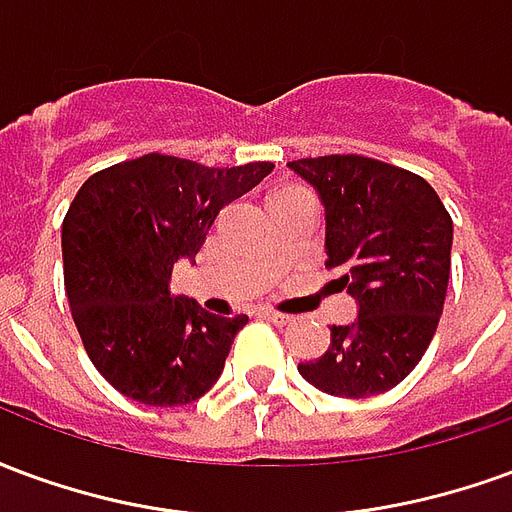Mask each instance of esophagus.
Listing matches in <instances>:
<instances>
[{
	"label": "esophagus",
	"mask_w": 512,
	"mask_h": 512,
	"mask_svg": "<svg viewBox=\"0 0 512 512\" xmlns=\"http://www.w3.org/2000/svg\"><path fill=\"white\" fill-rule=\"evenodd\" d=\"M263 318L271 323H277V326H288L293 318L290 315H285V312H277V310H263Z\"/></svg>",
	"instance_id": "obj_1"
}]
</instances>
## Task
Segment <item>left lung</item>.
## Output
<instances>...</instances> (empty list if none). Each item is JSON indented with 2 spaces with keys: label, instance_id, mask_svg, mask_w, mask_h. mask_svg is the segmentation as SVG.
<instances>
[{
  "label": "left lung",
  "instance_id": "left-lung-1",
  "mask_svg": "<svg viewBox=\"0 0 512 512\" xmlns=\"http://www.w3.org/2000/svg\"><path fill=\"white\" fill-rule=\"evenodd\" d=\"M326 211V266L359 304L332 326L321 359L299 365L334 397L389 392L419 365L439 326L450 282L452 219L428 180L376 158L318 156L288 164Z\"/></svg>",
  "mask_w": 512,
  "mask_h": 512
}]
</instances>
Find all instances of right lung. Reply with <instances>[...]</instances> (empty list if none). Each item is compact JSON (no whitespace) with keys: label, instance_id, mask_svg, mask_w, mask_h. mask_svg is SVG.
I'll list each match as a JSON object with an SVG mask.
<instances>
[{"label":"right lung","instance_id":"add662e5","mask_svg":"<svg viewBox=\"0 0 512 512\" xmlns=\"http://www.w3.org/2000/svg\"><path fill=\"white\" fill-rule=\"evenodd\" d=\"M271 161L205 167L147 153L84 180L62 222L65 293L95 370L145 406H186L222 376L246 315L222 318L169 293L224 205L255 189Z\"/></svg>","mask_w":512,"mask_h":512}]
</instances>
